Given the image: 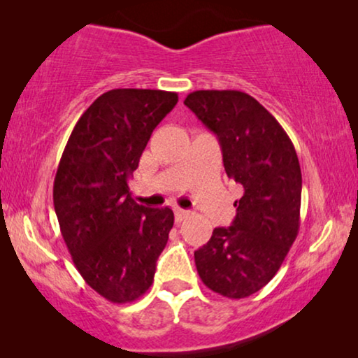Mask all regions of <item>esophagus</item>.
I'll list each match as a JSON object with an SVG mask.
<instances>
[{"mask_svg": "<svg viewBox=\"0 0 358 358\" xmlns=\"http://www.w3.org/2000/svg\"><path fill=\"white\" fill-rule=\"evenodd\" d=\"M174 217H176V223H182V222H184V220L189 217V212H187V210L178 208V210H176Z\"/></svg>", "mask_w": 358, "mask_h": 358, "instance_id": "34e87169", "label": "esophagus"}]
</instances>
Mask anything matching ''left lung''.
Listing matches in <instances>:
<instances>
[{"label": "left lung", "instance_id": "obj_1", "mask_svg": "<svg viewBox=\"0 0 358 358\" xmlns=\"http://www.w3.org/2000/svg\"><path fill=\"white\" fill-rule=\"evenodd\" d=\"M184 104L218 136L228 178L241 184L236 217L194 252L202 282L239 300L261 290L300 229L301 169L287 131L243 91H194Z\"/></svg>", "mask_w": 358, "mask_h": 358}]
</instances>
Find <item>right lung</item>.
<instances>
[{"instance_id": "1", "label": "right lung", "mask_w": 358, "mask_h": 358, "mask_svg": "<svg viewBox=\"0 0 358 358\" xmlns=\"http://www.w3.org/2000/svg\"><path fill=\"white\" fill-rule=\"evenodd\" d=\"M178 92L112 90L76 122L53 182V207L73 262L92 290L131 303L153 283L173 210L131 199L129 179Z\"/></svg>"}]
</instances>
